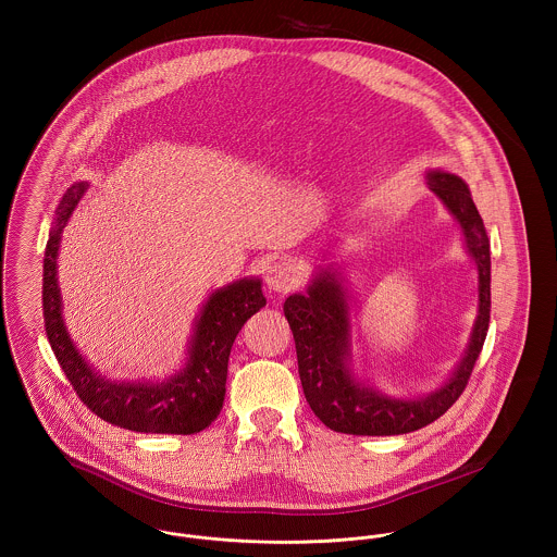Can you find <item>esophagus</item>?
<instances>
[{"label":"esophagus","instance_id":"esophagus-1","mask_svg":"<svg viewBox=\"0 0 557 557\" xmlns=\"http://www.w3.org/2000/svg\"><path fill=\"white\" fill-rule=\"evenodd\" d=\"M300 283V272L289 259H276L265 272V285L274 294H285Z\"/></svg>","mask_w":557,"mask_h":557}]
</instances>
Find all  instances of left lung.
<instances>
[{
  "label": "left lung",
  "mask_w": 557,
  "mask_h": 557,
  "mask_svg": "<svg viewBox=\"0 0 557 557\" xmlns=\"http://www.w3.org/2000/svg\"><path fill=\"white\" fill-rule=\"evenodd\" d=\"M429 188L461 227L463 244L478 272V315L468 347L450 377L420 397H397L380 391L354 371L351 307L336 268H318L305 294L285 300V318L294 332L298 373L305 397L319 420L347 435H400L418 431L461 397L486 338L491 318L488 236L468 184L448 171H424Z\"/></svg>",
  "instance_id": "obj_1"
}]
</instances>
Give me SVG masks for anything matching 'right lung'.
<instances>
[{
	"label": "right lung",
	"instance_id": "add662e5",
	"mask_svg": "<svg viewBox=\"0 0 557 557\" xmlns=\"http://www.w3.org/2000/svg\"><path fill=\"white\" fill-rule=\"evenodd\" d=\"M87 186V182H77L64 193L45 248L42 311L51 349L81 400L102 420L137 433H199L223 409L230 354L242 325L265 307L261 278H239L208 296L195 319L182 369L164 382L104 377L87 362L69 334L58 283L62 234Z\"/></svg>",
	"mask_w": 557,
	"mask_h": 557
}]
</instances>
